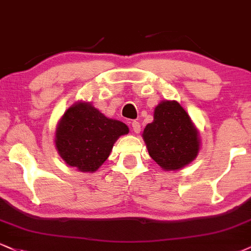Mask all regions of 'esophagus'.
I'll return each mask as SVG.
<instances>
[{"label": "esophagus", "mask_w": 251, "mask_h": 251, "mask_svg": "<svg viewBox=\"0 0 251 251\" xmlns=\"http://www.w3.org/2000/svg\"><path fill=\"white\" fill-rule=\"evenodd\" d=\"M132 129H133V132L135 133H139V132L141 131V126H140V123L139 122H132Z\"/></svg>", "instance_id": "34e87169"}]
</instances>
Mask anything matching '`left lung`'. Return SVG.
<instances>
[{
  "label": "left lung",
  "mask_w": 251,
  "mask_h": 251,
  "mask_svg": "<svg viewBox=\"0 0 251 251\" xmlns=\"http://www.w3.org/2000/svg\"><path fill=\"white\" fill-rule=\"evenodd\" d=\"M143 138L149 154L165 171L191 164L200 150V134L191 117L177 101L164 100L154 110Z\"/></svg>",
  "instance_id": "left-lung-1"
}]
</instances>
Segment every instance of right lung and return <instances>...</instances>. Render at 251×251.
I'll return each mask as SVG.
<instances>
[{
  "label": "right lung",
  "mask_w": 251,
  "mask_h": 251,
  "mask_svg": "<svg viewBox=\"0 0 251 251\" xmlns=\"http://www.w3.org/2000/svg\"><path fill=\"white\" fill-rule=\"evenodd\" d=\"M127 133L124 123L105 117L91 102L78 101L58 122L56 149L66 165L93 173L108 158L117 139Z\"/></svg>",
  "instance_id": "obj_1"
}]
</instances>
